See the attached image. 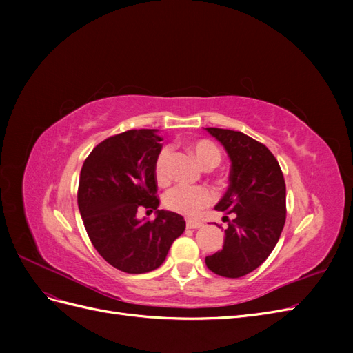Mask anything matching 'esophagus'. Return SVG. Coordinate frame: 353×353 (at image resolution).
I'll return each instance as SVG.
<instances>
[{
    "instance_id": "obj_1",
    "label": "esophagus",
    "mask_w": 353,
    "mask_h": 353,
    "mask_svg": "<svg viewBox=\"0 0 353 353\" xmlns=\"http://www.w3.org/2000/svg\"><path fill=\"white\" fill-rule=\"evenodd\" d=\"M203 225V222L200 221H193V219H187V228L188 230H197Z\"/></svg>"
}]
</instances>
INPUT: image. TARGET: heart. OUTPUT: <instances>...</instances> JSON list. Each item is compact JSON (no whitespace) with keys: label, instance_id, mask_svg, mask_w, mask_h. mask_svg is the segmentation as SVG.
Here are the masks:
<instances>
[{"label":"heart","instance_id":"obj_1","mask_svg":"<svg viewBox=\"0 0 353 353\" xmlns=\"http://www.w3.org/2000/svg\"><path fill=\"white\" fill-rule=\"evenodd\" d=\"M193 152L199 162L205 168H215L221 162L219 148L206 140L193 144ZM170 148L165 147L159 152L154 162V176L157 183L163 184L170 176L169 170ZM215 193L206 185H187L178 184L169 188L163 196V205L168 210H172L184 216H196L197 213L212 205Z\"/></svg>","mask_w":353,"mask_h":353}]
</instances>
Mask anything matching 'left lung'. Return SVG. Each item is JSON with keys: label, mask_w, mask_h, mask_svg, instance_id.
I'll return each mask as SVG.
<instances>
[{"label": "left lung", "mask_w": 353, "mask_h": 353, "mask_svg": "<svg viewBox=\"0 0 353 353\" xmlns=\"http://www.w3.org/2000/svg\"><path fill=\"white\" fill-rule=\"evenodd\" d=\"M231 159L230 185L215 206L228 222L222 250L206 256L221 276L240 279L265 262L285 222V183L268 147L239 131L206 128ZM232 216V221L228 216Z\"/></svg>", "instance_id": "1"}]
</instances>
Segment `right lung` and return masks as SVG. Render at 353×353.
I'll return each instance as SVG.
<instances>
[{
	"mask_svg": "<svg viewBox=\"0 0 353 353\" xmlns=\"http://www.w3.org/2000/svg\"><path fill=\"white\" fill-rule=\"evenodd\" d=\"M156 130H131L94 147L81 169L78 206L85 230L101 258L126 274L159 268L185 230L175 212L157 210L153 221L137 212L159 206L154 162L162 150Z\"/></svg>",
	"mask_w": 353,
	"mask_h": 353,
	"instance_id": "add662e5",
	"label": "right lung"
}]
</instances>
